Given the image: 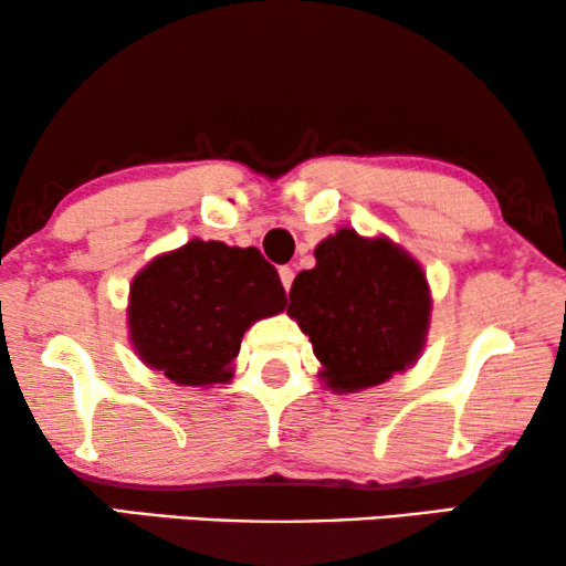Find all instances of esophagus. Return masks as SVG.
Masks as SVG:
<instances>
[{"instance_id":"obj_1","label":"esophagus","mask_w":566,"mask_h":566,"mask_svg":"<svg viewBox=\"0 0 566 566\" xmlns=\"http://www.w3.org/2000/svg\"><path fill=\"white\" fill-rule=\"evenodd\" d=\"M281 283H283L285 291H291V285H293V270L291 268H281Z\"/></svg>"}]
</instances>
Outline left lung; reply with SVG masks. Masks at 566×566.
<instances>
[{"instance_id":"left-lung-1","label":"left lung","mask_w":566,"mask_h":566,"mask_svg":"<svg viewBox=\"0 0 566 566\" xmlns=\"http://www.w3.org/2000/svg\"><path fill=\"white\" fill-rule=\"evenodd\" d=\"M314 258L291 285L289 316L312 339L327 389H370L415 366L432 308L420 262L391 239L355 229L324 239Z\"/></svg>"}]
</instances>
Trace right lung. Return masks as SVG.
I'll use <instances>...</instances> for the list:
<instances>
[{"label":"right lung","mask_w":566,"mask_h":566,"mask_svg":"<svg viewBox=\"0 0 566 566\" xmlns=\"http://www.w3.org/2000/svg\"><path fill=\"white\" fill-rule=\"evenodd\" d=\"M285 304L277 270L260 250L192 239L154 258L130 283V343L169 381L227 384L244 332Z\"/></svg>","instance_id":"obj_1"}]
</instances>
